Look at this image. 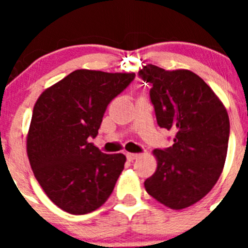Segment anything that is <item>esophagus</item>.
Masks as SVG:
<instances>
[{
  "instance_id": "34e87169",
  "label": "esophagus",
  "mask_w": 248,
  "mask_h": 248,
  "mask_svg": "<svg viewBox=\"0 0 248 248\" xmlns=\"http://www.w3.org/2000/svg\"><path fill=\"white\" fill-rule=\"evenodd\" d=\"M139 157V154H133V153H128L126 154V159L129 160V161H133V160L138 159Z\"/></svg>"
}]
</instances>
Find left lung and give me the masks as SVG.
Listing matches in <instances>:
<instances>
[{"mask_svg": "<svg viewBox=\"0 0 248 248\" xmlns=\"http://www.w3.org/2000/svg\"><path fill=\"white\" fill-rule=\"evenodd\" d=\"M139 76L153 84L150 99L159 126L175 131L172 146L153 151L157 166L144 186L169 209H186L205 198L222 172L229 114L214 91L189 69L146 64Z\"/></svg>", "mask_w": 248, "mask_h": 248, "instance_id": "8db88e82", "label": "left lung"}]
</instances>
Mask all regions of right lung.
Listing matches in <instances>:
<instances>
[{"mask_svg":"<svg viewBox=\"0 0 248 248\" xmlns=\"http://www.w3.org/2000/svg\"><path fill=\"white\" fill-rule=\"evenodd\" d=\"M134 77L77 69L37 99L27 134L28 160L43 191L63 211L89 214L113 192L125 155L103 154L88 139L97 137L108 104Z\"/></svg>","mask_w":248,"mask_h":248,"instance_id":"1","label":"right lung"}]
</instances>
